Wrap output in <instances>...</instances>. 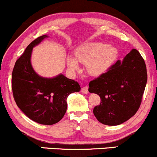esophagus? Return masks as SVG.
<instances>
[{
  "mask_svg": "<svg viewBox=\"0 0 157 157\" xmlns=\"http://www.w3.org/2000/svg\"><path fill=\"white\" fill-rule=\"evenodd\" d=\"M81 91L83 94H88L89 93V87H88L87 86H84V87H82V89H81Z\"/></svg>",
  "mask_w": 157,
  "mask_h": 157,
  "instance_id": "1",
  "label": "esophagus"
}]
</instances>
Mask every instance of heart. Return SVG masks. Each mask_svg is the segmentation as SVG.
<instances>
[{
  "mask_svg": "<svg viewBox=\"0 0 157 157\" xmlns=\"http://www.w3.org/2000/svg\"><path fill=\"white\" fill-rule=\"evenodd\" d=\"M118 55L117 48L100 42L84 44L77 47L75 57H68L67 64L71 69H77L79 63L87 64L88 71L92 75H100L111 67Z\"/></svg>",
  "mask_w": 157,
  "mask_h": 157,
  "instance_id": "b5f03b06",
  "label": "heart"
}]
</instances>
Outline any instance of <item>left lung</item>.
<instances>
[{"instance_id": "1", "label": "left lung", "mask_w": 157, "mask_h": 157, "mask_svg": "<svg viewBox=\"0 0 157 157\" xmlns=\"http://www.w3.org/2000/svg\"><path fill=\"white\" fill-rule=\"evenodd\" d=\"M147 79L145 60L133 48L123 60H117L105 73L90 81L89 91L101 100L93 111L97 120L117 125L132 117L141 105Z\"/></svg>"}]
</instances>
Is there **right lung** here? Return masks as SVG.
I'll return each instance as SVG.
<instances>
[{"label": "right lung", "mask_w": 157, "mask_h": 157, "mask_svg": "<svg viewBox=\"0 0 157 157\" xmlns=\"http://www.w3.org/2000/svg\"><path fill=\"white\" fill-rule=\"evenodd\" d=\"M46 37L47 35H42L32 41L16 61L12 89L16 104L29 118L43 125H53L66 113L68 95L80 91V86L63 75L45 78L34 71L31 64L32 48Z\"/></svg>", "instance_id": "add662e5"}]
</instances>
